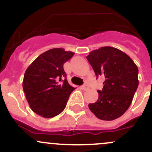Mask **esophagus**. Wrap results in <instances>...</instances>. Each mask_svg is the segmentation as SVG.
Masks as SVG:
<instances>
[{
  "label": "esophagus",
  "mask_w": 152,
  "mask_h": 152,
  "mask_svg": "<svg viewBox=\"0 0 152 152\" xmlns=\"http://www.w3.org/2000/svg\"><path fill=\"white\" fill-rule=\"evenodd\" d=\"M80 88L83 90V91H88V90L89 89V87L88 86H87V85H83L80 87Z\"/></svg>",
  "instance_id": "34e87169"
}]
</instances>
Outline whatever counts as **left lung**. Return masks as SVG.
Wrapping results in <instances>:
<instances>
[{"mask_svg": "<svg viewBox=\"0 0 152 152\" xmlns=\"http://www.w3.org/2000/svg\"><path fill=\"white\" fill-rule=\"evenodd\" d=\"M97 77H105L96 102L90 110L100 120L111 121L121 116L131 104L138 86V69L130 56L110 46L102 47L86 56Z\"/></svg>", "mask_w": 152, "mask_h": 152, "instance_id": "8db88e82", "label": "left lung"}]
</instances>
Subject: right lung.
<instances>
[{
	"instance_id": "add662e5",
	"label": "right lung",
	"mask_w": 152,
	"mask_h": 152,
	"mask_svg": "<svg viewBox=\"0 0 152 152\" xmlns=\"http://www.w3.org/2000/svg\"><path fill=\"white\" fill-rule=\"evenodd\" d=\"M75 53L53 48L40 54L24 73V92L31 109L44 118L59 115L74 91L66 80L63 65Z\"/></svg>"
}]
</instances>
